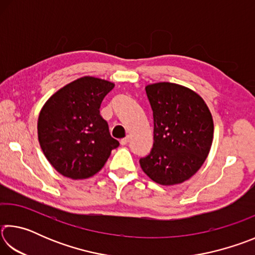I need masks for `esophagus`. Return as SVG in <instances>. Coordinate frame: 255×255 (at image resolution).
<instances>
[{"mask_svg":"<svg viewBox=\"0 0 255 255\" xmlns=\"http://www.w3.org/2000/svg\"><path fill=\"white\" fill-rule=\"evenodd\" d=\"M129 143V136H127V137H125V138H123L122 140H120V144H122L123 146H125V145H127Z\"/></svg>","mask_w":255,"mask_h":255,"instance_id":"34e87169","label":"esophagus"}]
</instances>
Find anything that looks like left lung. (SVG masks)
Masks as SVG:
<instances>
[{
	"instance_id": "obj_1",
	"label": "left lung",
	"mask_w": 255,
	"mask_h": 255,
	"mask_svg": "<svg viewBox=\"0 0 255 255\" xmlns=\"http://www.w3.org/2000/svg\"><path fill=\"white\" fill-rule=\"evenodd\" d=\"M153 110L154 144L139 159L154 182H184L200 169L213 144L214 122L206 102L185 86L159 82L145 88Z\"/></svg>"
}]
</instances>
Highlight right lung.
I'll return each mask as SVG.
<instances>
[{"label":"right lung","mask_w":255,"mask_h":255,"mask_svg":"<svg viewBox=\"0 0 255 255\" xmlns=\"http://www.w3.org/2000/svg\"><path fill=\"white\" fill-rule=\"evenodd\" d=\"M109 81L84 76L53 94L38 118V139L46 158L60 174L73 180L94 175L119 141L100 116Z\"/></svg>","instance_id":"right-lung-1"}]
</instances>
